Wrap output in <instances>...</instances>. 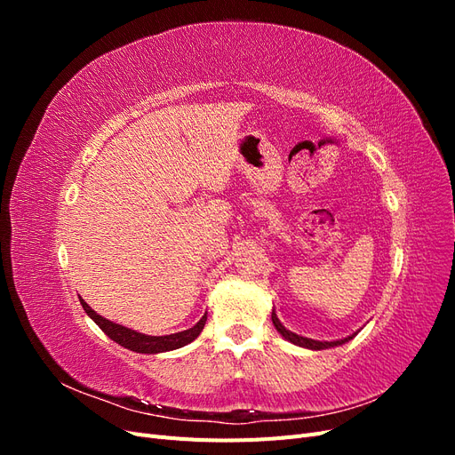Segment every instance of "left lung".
Returning <instances> with one entry per match:
<instances>
[{"instance_id": "left-lung-1", "label": "left lung", "mask_w": 455, "mask_h": 455, "mask_svg": "<svg viewBox=\"0 0 455 455\" xmlns=\"http://www.w3.org/2000/svg\"><path fill=\"white\" fill-rule=\"evenodd\" d=\"M271 321H273V324H275V328H277V332L284 338V339H288V341H292L294 346H299V347H307V349H315V351H319V349H328V347H336V346H341V343H346V341H349L353 336H349V338H346V339H338V341H315V339H309V338H304V336H298V334H294V332H291V330H286L283 324H281V321L277 319V315H275V311L271 313Z\"/></svg>"}]
</instances>
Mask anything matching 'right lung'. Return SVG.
I'll list each match as a JSON object with an SVG mask.
<instances>
[{
	"label": "right lung",
	"instance_id": "1",
	"mask_svg": "<svg viewBox=\"0 0 455 455\" xmlns=\"http://www.w3.org/2000/svg\"><path fill=\"white\" fill-rule=\"evenodd\" d=\"M81 306H84L85 313L102 328V332L109 339H114L116 343H119V346H123L125 349H131V351H136V353L154 355V353H164V351L184 347L189 341H194L201 334V330L206 323V313H204L203 319L194 328H188V330H184V332H176L171 336H146V334L136 332V330H131V328H125V326L104 319V316L92 311L84 299H81Z\"/></svg>",
	"mask_w": 455,
	"mask_h": 455
}]
</instances>
